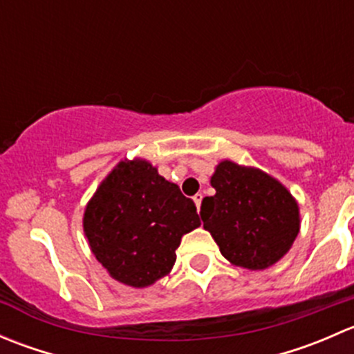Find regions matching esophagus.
Instances as JSON below:
<instances>
[{
	"mask_svg": "<svg viewBox=\"0 0 354 354\" xmlns=\"http://www.w3.org/2000/svg\"><path fill=\"white\" fill-rule=\"evenodd\" d=\"M202 198H203V195L202 194H197L194 197V202H195V205H197V209L200 210V205H202Z\"/></svg>",
	"mask_w": 354,
	"mask_h": 354,
	"instance_id": "esophagus-1",
	"label": "esophagus"
}]
</instances>
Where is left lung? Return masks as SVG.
Here are the masks:
<instances>
[{
	"label": "left lung",
	"mask_w": 354,
	"mask_h": 354,
	"mask_svg": "<svg viewBox=\"0 0 354 354\" xmlns=\"http://www.w3.org/2000/svg\"><path fill=\"white\" fill-rule=\"evenodd\" d=\"M214 197L202 202L203 227L234 266L267 269L276 263L299 231L298 203L269 174L231 160L217 166Z\"/></svg>",
	"instance_id": "left-lung-1"
}]
</instances>
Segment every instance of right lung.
Here are the masks:
<instances>
[{
    "label": "right lung",
    "instance_id": "right-lung-1",
    "mask_svg": "<svg viewBox=\"0 0 354 354\" xmlns=\"http://www.w3.org/2000/svg\"><path fill=\"white\" fill-rule=\"evenodd\" d=\"M200 226L194 200L145 160L120 162L88 202L84 231L114 279L151 286L176 260L181 236Z\"/></svg>",
    "mask_w": 354,
    "mask_h": 354
}]
</instances>
